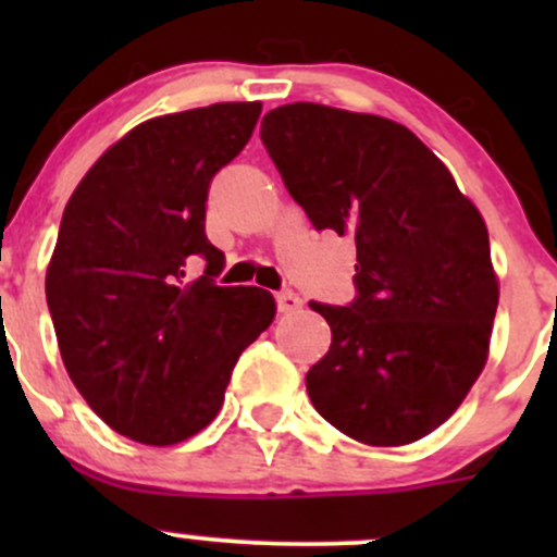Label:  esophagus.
I'll list each match as a JSON object with an SVG mask.
<instances>
[{
	"mask_svg": "<svg viewBox=\"0 0 557 557\" xmlns=\"http://www.w3.org/2000/svg\"><path fill=\"white\" fill-rule=\"evenodd\" d=\"M277 307H280V312H296L301 307V299L299 296L294 294V290H280L277 294Z\"/></svg>",
	"mask_w": 557,
	"mask_h": 557,
	"instance_id": "34e87169",
	"label": "esophagus"
}]
</instances>
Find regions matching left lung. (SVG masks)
<instances>
[{
    "label": "left lung",
    "instance_id": "1",
    "mask_svg": "<svg viewBox=\"0 0 557 557\" xmlns=\"http://www.w3.org/2000/svg\"><path fill=\"white\" fill-rule=\"evenodd\" d=\"M261 139L312 226L356 237L358 299L310 305L331 325L307 372L314 409L363 445L423 440L491 352L498 277L480 210L391 117L294 102L263 115Z\"/></svg>",
    "mask_w": 557,
    "mask_h": 557
}]
</instances>
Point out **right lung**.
Wrapping results in <instances>:
<instances>
[{
    "label": "right lung",
    "mask_w": 557,
    "mask_h": 557,
    "mask_svg": "<svg viewBox=\"0 0 557 557\" xmlns=\"http://www.w3.org/2000/svg\"><path fill=\"white\" fill-rule=\"evenodd\" d=\"M261 102L150 117L77 183L45 274L61 361L88 407L150 447L215 420L237 358L274 320V296L215 285L207 190L250 139ZM208 269L189 277V263Z\"/></svg>",
    "instance_id": "right-lung-1"
}]
</instances>
